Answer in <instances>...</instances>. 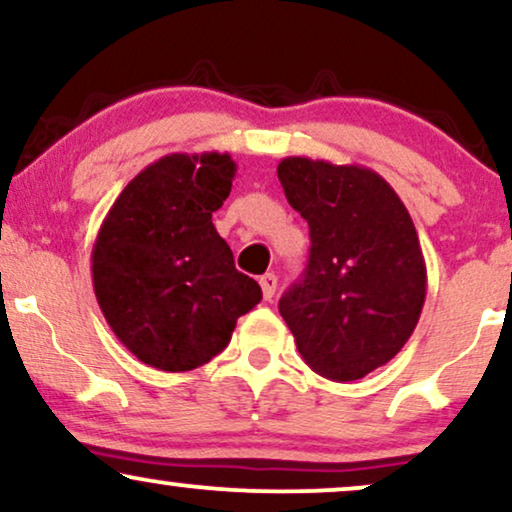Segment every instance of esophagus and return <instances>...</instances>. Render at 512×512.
I'll return each mask as SVG.
<instances>
[{"label":"esophagus","mask_w":512,"mask_h":512,"mask_svg":"<svg viewBox=\"0 0 512 512\" xmlns=\"http://www.w3.org/2000/svg\"><path fill=\"white\" fill-rule=\"evenodd\" d=\"M276 276L274 274H264L262 279H260V286H262V295H264V300H272L274 298V293H276Z\"/></svg>","instance_id":"obj_1"}]
</instances>
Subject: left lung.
Returning <instances> with one entry per match:
<instances>
[{
	"instance_id": "obj_1",
	"label": "left lung",
	"mask_w": 512,
	"mask_h": 512,
	"mask_svg": "<svg viewBox=\"0 0 512 512\" xmlns=\"http://www.w3.org/2000/svg\"><path fill=\"white\" fill-rule=\"evenodd\" d=\"M276 174L310 226L305 274L279 300L300 355L355 381L400 353L420 322L427 267L408 209L377 171L286 157Z\"/></svg>"
}]
</instances>
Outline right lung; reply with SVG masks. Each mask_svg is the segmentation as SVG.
Listing matches in <instances>:
<instances>
[{
    "label": "right lung",
    "mask_w": 512,
    "mask_h": 512,
    "mask_svg": "<svg viewBox=\"0 0 512 512\" xmlns=\"http://www.w3.org/2000/svg\"><path fill=\"white\" fill-rule=\"evenodd\" d=\"M236 162L221 152L166 155L121 190L92 245V286L116 338L145 365L188 372L229 346L262 300L212 224Z\"/></svg>",
    "instance_id": "right-lung-1"
}]
</instances>
